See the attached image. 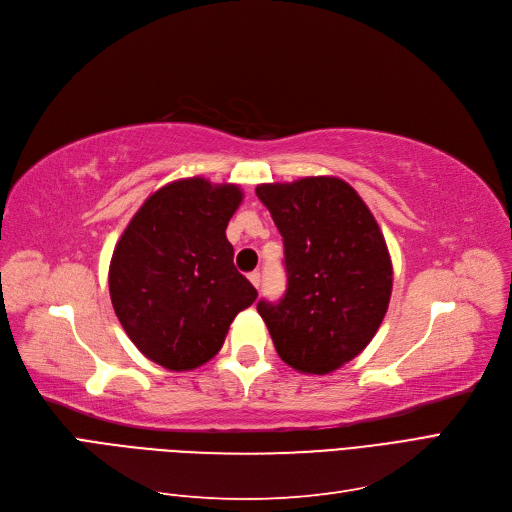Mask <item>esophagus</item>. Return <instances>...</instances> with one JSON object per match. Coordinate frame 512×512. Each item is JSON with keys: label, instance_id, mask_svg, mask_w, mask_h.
Masks as SVG:
<instances>
[{"label": "esophagus", "instance_id": "esophagus-1", "mask_svg": "<svg viewBox=\"0 0 512 512\" xmlns=\"http://www.w3.org/2000/svg\"><path fill=\"white\" fill-rule=\"evenodd\" d=\"M249 280L253 282V287H255V289H259V287H261V274H259V272H251V274H249Z\"/></svg>", "mask_w": 512, "mask_h": 512}]
</instances>
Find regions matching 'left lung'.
<instances>
[{
	"label": "left lung",
	"mask_w": 512,
	"mask_h": 512,
	"mask_svg": "<svg viewBox=\"0 0 512 512\" xmlns=\"http://www.w3.org/2000/svg\"><path fill=\"white\" fill-rule=\"evenodd\" d=\"M285 242L287 291L261 299L278 356L299 373L327 375L361 354L392 293L384 234L356 189L337 177L255 189Z\"/></svg>",
	"instance_id": "obj_1"
}]
</instances>
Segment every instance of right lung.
Listing matches in <instances>:
<instances>
[{
    "mask_svg": "<svg viewBox=\"0 0 512 512\" xmlns=\"http://www.w3.org/2000/svg\"><path fill=\"white\" fill-rule=\"evenodd\" d=\"M240 202L234 183L173 181L143 202L113 249V310L130 342L168 371L211 361L236 314L257 299L225 238Z\"/></svg>",
    "mask_w": 512,
    "mask_h": 512,
    "instance_id": "add662e5",
    "label": "right lung"
}]
</instances>
